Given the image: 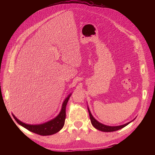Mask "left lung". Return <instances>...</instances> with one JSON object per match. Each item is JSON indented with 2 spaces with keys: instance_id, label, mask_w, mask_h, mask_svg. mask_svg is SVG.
Returning a JSON list of instances; mask_svg holds the SVG:
<instances>
[{
  "instance_id": "left-lung-1",
  "label": "left lung",
  "mask_w": 155,
  "mask_h": 155,
  "mask_svg": "<svg viewBox=\"0 0 155 155\" xmlns=\"http://www.w3.org/2000/svg\"><path fill=\"white\" fill-rule=\"evenodd\" d=\"M87 110H88V112H89V115H90V120H91V122L92 125L97 130L103 131V132H113V131H116L118 130L119 129H121L122 128H123L124 127L126 126L127 124H129L130 122H132V121L128 122L126 124H123V125H120V126H107L105 124H103L101 123H99V121H97L92 115V114H91L90 110L89 109V108L87 107Z\"/></svg>"
}]
</instances>
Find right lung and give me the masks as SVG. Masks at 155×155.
Returning <instances> with one entry per match:
<instances>
[{
    "instance_id": "right-lung-1",
    "label": "right lung",
    "mask_w": 155,
    "mask_h": 155,
    "mask_svg": "<svg viewBox=\"0 0 155 155\" xmlns=\"http://www.w3.org/2000/svg\"><path fill=\"white\" fill-rule=\"evenodd\" d=\"M71 96V94H69L64 100L59 115L54 119L47 123L40 124H28L19 121L13 114L12 115L19 124L25 127L29 131L34 132V133L41 136H50L54 134L59 132L64 125L65 120V108Z\"/></svg>"
}]
</instances>
